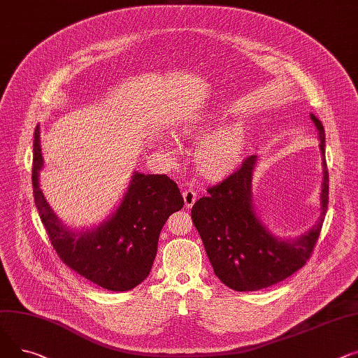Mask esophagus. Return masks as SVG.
<instances>
[{
	"mask_svg": "<svg viewBox=\"0 0 358 358\" xmlns=\"http://www.w3.org/2000/svg\"><path fill=\"white\" fill-rule=\"evenodd\" d=\"M182 195H183V201H185V206L186 208H191L195 203L196 196H198L196 192L192 191V189H185Z\"/></svg>",
	"mask_w": 358,
	"mask_h": 358,
	"instance_id": "1",
	"label": "esophagus"
}]
</instances>
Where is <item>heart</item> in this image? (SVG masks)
Instances as JSON below:
<instances>
[{"mask_svg":"<svg viewBox=\"0 0 358 358\" xmlns=\"http://www.w3.org/2000/svg\"><path fill=\"white\" fill-rule=\"evenodd\" d=\"M186 131H202V129L189 127ZM245 134V129L238 122L222 125L203 134L194 150L198 171L208 179H220L228 175L243 157Z\"/></svg>","mask_w":358,"mask_h":358,"instance_id":"obj_1","label":"heart"}]
</instances>
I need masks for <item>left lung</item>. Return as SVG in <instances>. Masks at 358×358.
I'll list each match as a JSON object with an SVG mask.
<instances>
[{"mask_svg": "<svg viewBox=\"0 0 358 358\" xmlns=\"http://www.w3.org/2000/svg\"><path fill=\"white\" fill-rule=\"evenodd\" d=\"M318 131L322 156L321 215L317 224L298 237L273 234L253 203V176L259 157H247L240 169L192 206V221L203 243L215 276L228 287L251 292L276 285L305 266L317 243L328 208V169L325 130L310 114Z\"/></svg>", "mask_w": 358, "mask_h": 358, "instance_id": "left-lung-1", "label": "left lung"}]
</instances>
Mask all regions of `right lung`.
<instances>
[{
	"label": "right lung",
	"mask_w": 358,
	"mask_h": 358,
	"mask_svg": "<svg viewBox=\"0 0 358 358\" xmlns=\"http://www.w3.org/2000/svg\"><path fill=\"white\" fill-rule=\"evenodd\" d=\"M43 167L37 125L31 173L34 202L63 263L113 292H125L140 285L152 270L164 222L183 206L178 185L166 175L133 172L127 191L107 220L73 229L57 218L41 192L38 176Z\"/></svg>",
	"instance_id": "1"
}]
</instances>
